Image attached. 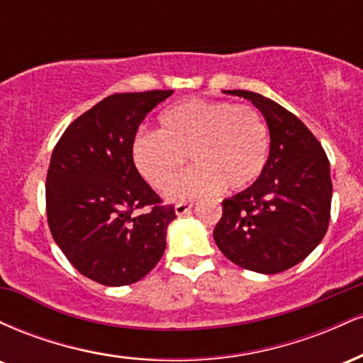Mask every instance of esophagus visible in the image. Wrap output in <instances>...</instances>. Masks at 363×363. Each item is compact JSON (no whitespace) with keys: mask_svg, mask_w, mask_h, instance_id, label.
<instances>
[{"mask_svg":"<svg viewBox=\"0 0 363 363\" xmlns=\"http://www.w3.org/2000/svg\"><path fill=\"white\" fill-rule=\"evenodd\" d=\"M193 208V203H187V201H182V203H177L176 205V215L182 216L186 213H189V210Z\"/></svg>","mask_w":363,"mask_h":363,"instance_id":"1","label":"esophagus"}]
</instances>
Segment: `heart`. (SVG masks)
<instances>
[{"instance_id": "b5f03b06", "label": "heart", "mask_w": 363, "mask_h": 363, "mask_svg": "<svg viewBox=\"0 0 363 363\" xmlns=\"http://www.w3.org/2000/svg\"><path fill=\"white\" fill-rule=\"evenodd\" d=\"M158 131H140L133 138V164L155 189H169L172 199H194L225 189H249L264 172L269 153L268 126L261 112L247 104L191 101L176 104L158 118Z\"/></svg>"}]
</instances>
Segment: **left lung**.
<instances>
[{
  "label": "left lung",
  "mask_w": 363,
  "mask_h": 363,
  "mask_svg": "<svg viewBox=\"0 0 363 363\" xmlns=\"http://www.w3.org/2000/svg\"><path fill=\"white\" fill-rule=\"evenodd\" d=\"M225 94L247 99L262 112L272 143L256 184L222 203L213 239L240 268L281 273L306 259L328 230L333 196L328 155L311 129L280 104L247 90Z\"/></svg>",
  "instance_id": "1"
}]
</instances>
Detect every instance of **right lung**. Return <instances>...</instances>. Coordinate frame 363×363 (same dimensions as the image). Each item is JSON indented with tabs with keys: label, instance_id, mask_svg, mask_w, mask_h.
I'll return each instance as SVG.
<instances>
[{
	"label": "right lung",
	"instance_id": "add662e5",
	"mask_svg": "<svg viewBox=\"0 0 363 363\" xmlns=\"http://www.w3.org/2000/svg\"><path fill=\"white\" fill-rule=\"evenodd\" d=\"M170 95H109L78 116L52 150L45 177L49 230L74 268L101 285L136 283L165 251L176 210L140 176L131 145L148 112Z\"/></svg>",
	"mask_w": 363,
	"mask_h": 363
}]
</instances>
